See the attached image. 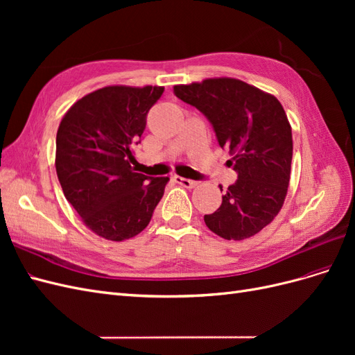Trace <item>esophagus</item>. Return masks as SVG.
<instances>
[{
	"label": "esophagus",
	"instance_id": "obj_1",
	"mask_svg": "<svg viewBox=\"0 0 355 355\" xmlns=\"http://www.w3.org/2000/svg\"><path fill=\"white\" fill-rule=\"evenodd\" d=\"M173 180L176 182V184L185 187V188H194L197 185L196 180H191V179H187V178H182V176H175Z\"/></svg>",
	"mask_w": 355,
	"mask_h": 355
}]
</instances>
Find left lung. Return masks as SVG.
I'll return each mask as SVG.
<instances>
[{"mask_svg":"<svg viewBox=\"0 0 355 355\" xmlns=\"http://www.w3.org/2000/svg\"><path fill=\"white\" fill-rule=\"evenodd\" d=\"M173 93L210 121L239 176L222 196L220 207L204 214V222L225 240L252 237L272 222L287 194L293 142L282 103L235 78L175 85Z\"/></svg>","mask_w":355,"mask_h":355,"instance_id":"obj_1","label":"left lung"}]
</instances>
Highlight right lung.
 <instances>
[{"mask_svg": "<svg viewBox=\"0 0 355 355\" xmlns=\"http://www.w3.org/2000/svg\"><path fill=\"white\" fill-rule=\"evenodd\" d=\"M164 87L110 85L75 102L56 136V171L83 222L111 241L144 231L168 178L136 173L130 163L146 115Z\"/></svg>", "mask_w": 355, "mask_h": 355, "instance_id": "1", "label": "right lung"}]
</instances>
